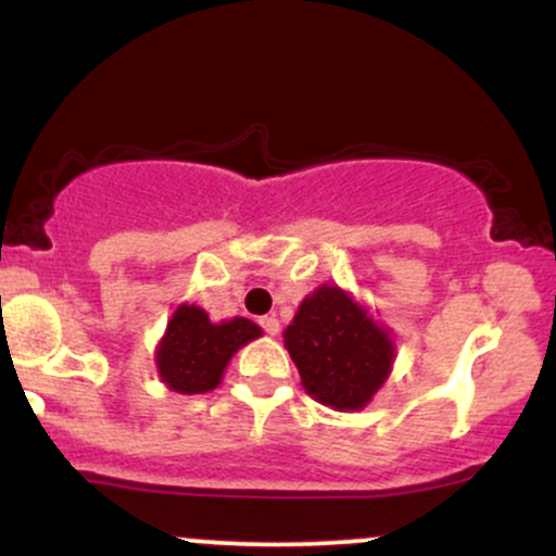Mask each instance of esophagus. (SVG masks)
<instances>
[{"instance_id": "obj_1", "label": "esophagus", "mask_w": 556, "mask_h": 556, "mask_svg": "<svg viewBox=\"0 0 556 556\" xmlns=\"http://www.w3.org/2000/svg\"><path fill=\"white\" fill-rule=\"evenodd\" d=\"M258 324H261V329H264L269 337H277L279 334V321L274 316H264Z\"/></svg>"}]
</instances>
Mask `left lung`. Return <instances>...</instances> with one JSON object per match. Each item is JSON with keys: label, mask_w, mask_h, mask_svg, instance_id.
<instances>
[{"label": "left lung", "mask_w": 556, "mask_h": 556, "mask_svg": "<svg viewBox=\"0 0 556 556\" xmlns=\"http://www.w3.org/2000/svg\"><path fill=\"white\" fill-rule=\"evenodd\" d=\"M282 337L305 392L340 413L363 410L374 400L397 353L392 331L337 285L305 295Z\"/></svg>", "instance_id": "obj_1"}]
</instances>
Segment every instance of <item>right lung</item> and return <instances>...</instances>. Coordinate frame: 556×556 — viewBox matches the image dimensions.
Returning a JSON list of instances; mask_svg holds the SVG:
<instances>
[{"mask_svg": "<svg viewBox=\"0 0 556 556\" xmlns=\"http://www.w3.org/2000/svg\"><path fill=\"white\" fill-rule=\"evenodd\" d=\"M264 334L251 318L212 321L203 308L180 303L156 344L159 379L177 394H203L219 387L227 363L240 348Z\"/></svg>", "mask_w": 556, "mask_h": 556, "instance_id": "right-lung-1", "label": "right lung"}]
</instances>
